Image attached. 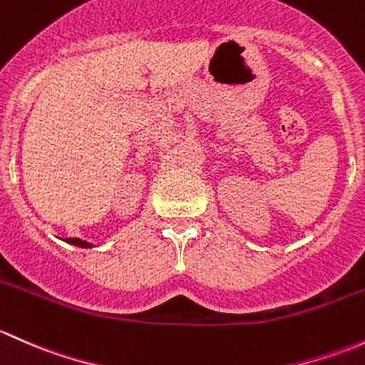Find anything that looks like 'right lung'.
<instances>
[{
	"label": "right lung",
	"mask_w": 365,
	"mask_h": 365,
	"mask_svg": "<svg viewBox=\"0 0 365 365\" xmlns=\"http://www.w3.org/2000/svg\"><path fill=\"white\" fill-rule=\"evenodd\" d=\"M65 242H68V244L77 245V247H83V249L93 247V244H90V242H86V240H81V238H67Z\"/></svg>",
	"instance_id": "right-lung-1"
}]
</instances>
